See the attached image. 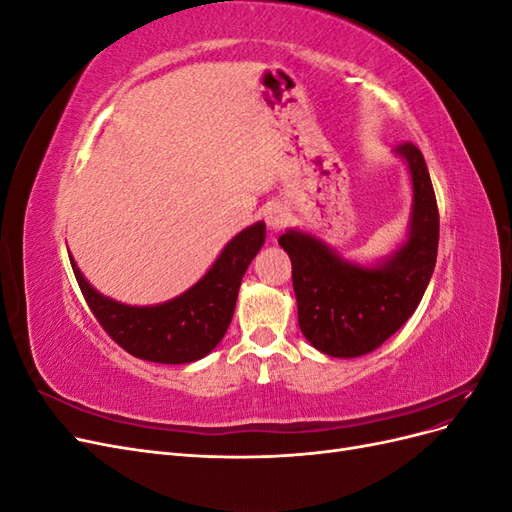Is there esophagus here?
Segmentation results:
<instances>
[{
    "label": "esophagus",
    "mask_w": 512,
    "mask_h": 512,
    "mask_svg": "<svg viewBox=\"0 0 512 512\" xmlns=\"http://www.w3.org/2000/svg\"><path fill=\"white\" fill-rule=\"evenodd\" d=\"M288 220H290V213H288L286 207H282V205H271V207H267V211H265V222H267V226H269L273 232L282 230V228L288 224Z\"/></svg>",
    "instance_id": "obj_1"
}]
</instances>
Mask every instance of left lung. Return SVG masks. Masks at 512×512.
Segmentation results:
<instances>
[{"mask_svg": "<svg viewBox=\"0 0 512 512\" xmlns=\"http://www.w3.org/2000/svg\"><path fill=\"white\" fill-rule=\"evenodd\" d=\"M412 179L408 239L374 267L339 256L318 237L286 230L280 245L292 262L299 327L316 350L354 359L382 346L421 303L438 258L440 215L423 153L412 143L395 149Z\"/></svg>", "mask_w": 512, "mask_h": 512, "instance_id": "left-lung-1", "label": "left lung"}]
</instances>
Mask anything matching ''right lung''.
Returning <instances> with one entry per match:
<instances>
[{
	"label": "right lung",
	"instance_id": "right-lung-1",
	"mask_svg": "<svg viewBox=\"0 0 512 512\" xmlns=\"http://www.w3.org/2000/svg\"><path fill=\"white\" fill-rule=\"evenodd\" d=\"M265 235V222L247 226L192 288L158 305L136 307L108 299L85 280L74 258L70 265L89 309L123 350L143 361L181 365L203 359L222 342L243 275Z\"/></svg>",
	"mask_w": 512,
	"mask_h": 512
}]
</instances>
